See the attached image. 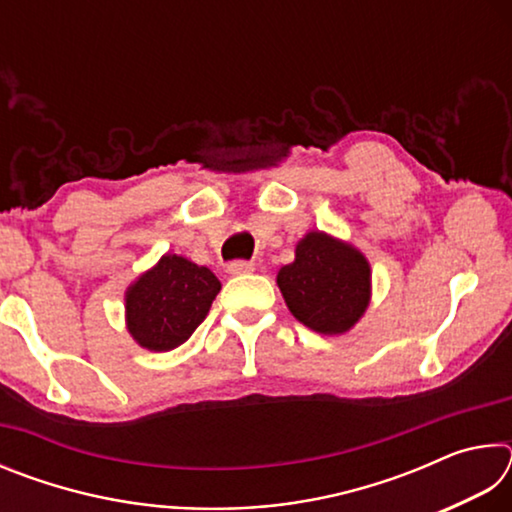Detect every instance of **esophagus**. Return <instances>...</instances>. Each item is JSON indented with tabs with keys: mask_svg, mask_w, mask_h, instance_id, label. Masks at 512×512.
Wrapping results in <instances>:
<instances>
[{
	"mask_svg": "<svg viewBox=\"0 0 512 512\" xmlns=\"http://www.w3.org/2000/svg\"><path fill=\"white\" fill-rule=\"evenodd\" d=\"M228 271H230L232 275L253 273V271H255V264H253V262H244V259H237V262H230V264H228Z\"/></svg>",
	"mask_w": 512,
	"mask_h": 512,
	"instance_id": "34e87169",
	"label": "esophagus"
}]
</instances>
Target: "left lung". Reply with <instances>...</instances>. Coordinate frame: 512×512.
I'll list each match as a JSON object with an SVG mask.
<instances>
[{
	"label": "left lung",
	"mask_w": 512,
	"mask_h": 512,
	"mask_svg": "<svg viewBox=\"0 0 512 512\" xmlns=\"http://www.w3.org/2000/svg\"><path fill=\"white\" fill-rule=\"evenodd\" d=\"M277 287L302 325L320 334H341L368 307L370 266L352 246L309 232L296 246V262L277 273Z\"/></svg>",
	"instance_id": "obj_1"
}]
</instances>
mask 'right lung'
Masks as SVG:
<instances>
[{"instance_id": "add662e5", "label": "right lung", "mask_w": 512, "mask_h": 512, "mask_svg": "<svg viewBox=\"0 0 512 512\" xmlns=\"http://www.w3.org/2000/svg\"><path fill=\"white\" fill-rule=\"evenodd\" d=\"M219 291L221 282L210 268L164 255L126 293L128 332L142 348H178L203 323Z\"/></svg>"}]
</instances>
